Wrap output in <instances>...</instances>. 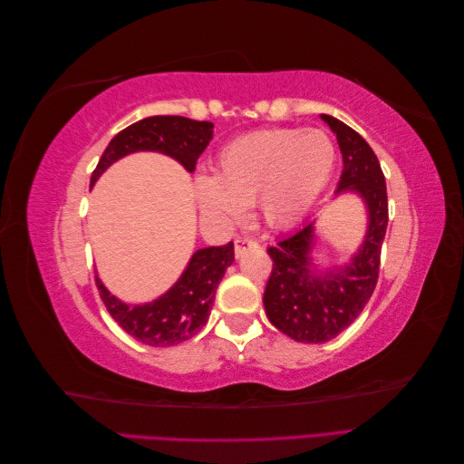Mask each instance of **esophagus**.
Segmentation results:
<instances>
[{"label": "esophagus", "instance_id": "esophagus-1", "mask_svg": "<svg viewBox=\"0 0 464 464\" xmlns=\"http://www.w3.org/2000/svg\"><path fill=\"white\" fill-rule=\"evenodd\" d=\"M256 247H259V242L254 240V237H237V240L234 242V254H236V257H242L246 251L256 249Z\"/></svg>", "mask_w": 464, "mask_h": 464}]
</instances>
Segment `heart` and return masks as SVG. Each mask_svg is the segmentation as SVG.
Returning a JSON list of instances; mask_svg holds the SVG:
<instances>
[{"label":"heart","mask_w":464,"mask_h":464,"mask_svg":"<svg viewBox=\"0 0 464 464\" xmlns=\"http://www.w3.org/2000/svg\"><path fill=\"white\" fill-rule=\"evenodd\" d=\"M334 162L336 145L321 130L256 131L218 152L217 176H195L193 195L213 222H240L257 203L266 224L286 228L314 203Z\"/></svg>","instance_id":"heart-1"}]
</instances>
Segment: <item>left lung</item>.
<instances>
[{"label":"left lung","mask_w":464,"mask_h":464,"mask_svg":"<svg viewBox=\"0 0 464 464\" xmlns=\"http://www.w3.org/2000/svg\"><path fill=\"white\" fill-rule=\"evenodd\" d=\"M339 141L343 174L336 193L354 191L368 208V232L358 254L341 269L317 271L312 263L315 220L266 247L273 271L263 304L273 325L298 343H327L353 323L377 285L382 246L389 222L387 188L382 166L360 133L333 116L321 114Z\"/></svg>","instance_id":"obj_1"}]
</instances>
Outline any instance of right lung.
<instances>
[{
	"instance_id": "obj_1",
	"label": "right lung",
	"mask_w": 464,
	"mask_h": 464,
	"mask_svg": "<svg viewBox=\"0 0 464 464\" xmlns=\"http://www.w3.org/2000/svg\"><path fill=\"white\" fill-rule=\"evenodd\" d=\"M210 121L184 116H152L131 123L111 139L91 176V184L110 164L137 150H157L176 159L188 172L213 139ZM234 261V244L198 249L178 283L160 298L141 305L118 300L96 278L98 292L110 315L139 343L149 346H174L198 334L208 319L217 286Z\"/></svg>"
}]
</instances>
